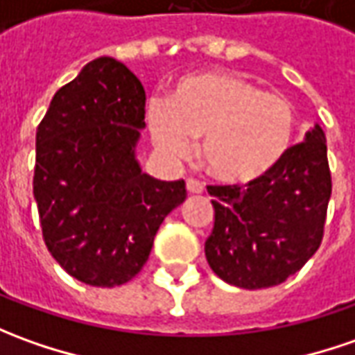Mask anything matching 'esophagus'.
Masks as SVG:
<instances>
[{
    "label": "esophagus",
    "mask_w": 355,
    "mask_h": 355,
    "mask_svg": "<svg viewBox=\"0 0 355 355\" xmlns=\"http://www.w3.org/2000/svg\"><path fill=\"white\" fill-rule=\"evenodd\" d=\"M187 190L190 194H202L204 187H202V182H198L194 178H187Z\"/></svg>",
    "instance_id": "1"
}]
</instances>
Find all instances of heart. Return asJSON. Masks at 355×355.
I'll list each match as a JSON object with an SVG mask.
<instances>
[{"label": "heart", "instance_id": "b5f03b06", "mask_svg": "<svg viewBox=\"0 0 355 355\" xmlns=\"http://www.w3.org/2000/svg\"><path fill=\"white\" fill-rule=\"evenodd\" d=\"M149 136L168 159L190 153L209 177L223 184L254 182L288 155L297 132L295 108L231 71H200L178 79L167 101L153 98L146 110Z\"/></svg>", "mask_w": 355, "mask_h": 355}]
</instances>
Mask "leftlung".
<instances>
[{
  "instance_id": "1",
  "label": "left lung",
  "mask_w": 355,
  "mask_h": 355,
  "mask_svg": "<svg viewBox=\"0 0 355 355\" xmlns=\"http://www.w3.org/2000/svg\"><path fill=\"white\" fill-rule=\"evenodd\" d=\"M214 229L209 268L243 289L278 286L317 252L332 182L327 137L319 124L276 167L241 187H208Z\"/></svg>"
}]
</instances>
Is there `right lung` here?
Here are the masks:
<instances>
[{"label": "right lung", "instance_id": "right-lung-1", "mask_svg": "<svg viewBox=\"0 0 355 355\" xmlns=\"http://www.w3.org/2000/svg\"><path fill=\"white\" fill-rule=\"evenodd\" d=\"M144 128V85L122 62L101 56L58 89L36 130L33 192L46 247L89 286L134 278L163 219L187 198L184 180L141 171Z\"/></svg>", "mask_w": 355, "mask_h": 355}]
</instances>
